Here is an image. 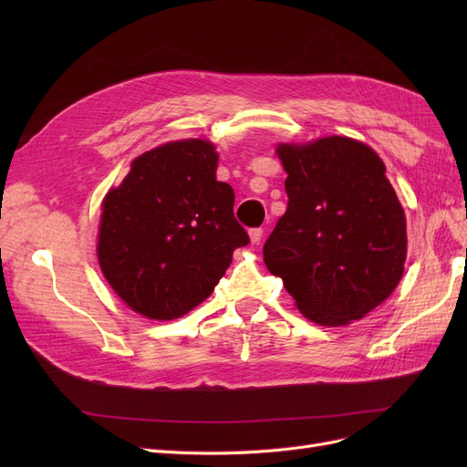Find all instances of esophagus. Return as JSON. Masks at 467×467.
Segmentation results:
<instances>
[{
	"mask_svg": "<svg viewBox=\"0 0 467 467\" xmlns=\"http://www.w3.org/2000/svg\"><path fill=\"white\" fill-rule=\"evenodd\" d=\"M249 237H251V244L257 245L261 239H263V228H253L249 230Z\"/></svg>",
	"mask_w": 467,
	"mask_h": 467,
	"instance_id": "34e87169",
	"label": "esophagus"
}]
</instances>
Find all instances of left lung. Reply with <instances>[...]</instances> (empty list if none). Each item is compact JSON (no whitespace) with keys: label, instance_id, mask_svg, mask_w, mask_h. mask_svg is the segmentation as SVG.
Segmentation results:
<instances>
[{"label":"left lung","instance_id":"1","mask_svg":"<svg viewBox=\"0 0 467 467\" xmlns=\"http://www.w3.org/2000/svg\"><path fill=\"white\" fill-rule=\"evenodd\" d=\"M288 208L263 247L300 312L338 327L362 319L400 285L407 255L405 214L379 155L329 136L280 144Z\"/></svg>","mask_w":467,"mask_h":467}]
</instances>
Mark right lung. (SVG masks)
Returning <instances> with one entry per match:
<instances>
[{
    "label": "right lung",
    "instance_id": "add662e5",
    "mask_svg": "<svg viewBox=\"0 0 467 467\" xmlns=\"http://www.w3.org/2000/svg\"><path fill=\"white\" fill-rule=\"evenodd\" d=\"M208 140L144 151L103 201L97 257L122 302L169 321L204 302L249 235L234 216L235 194L216 179Z\"/></svg>",
    "mask_w": 467,
    "mask_h": 467
}]
</instances>
